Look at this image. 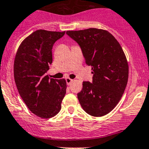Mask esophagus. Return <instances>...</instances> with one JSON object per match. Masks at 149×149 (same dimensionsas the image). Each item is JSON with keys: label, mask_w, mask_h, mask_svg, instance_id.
<instances>
[{"label": "esophagus", "mask_w": 149, "mask_h": 149, "mask_svg": "<svg viewBox=\"0 0 149 149\" xmlns=\"http://www.w3.org/2000/svg\"><path fill=\"white\" fill-rule=\"evenodd\" d=\"M65 81H66V83H67L68 85H70V84L73 82V80H72V79H70V78H66Z\"/></svg>", "instance_id": "obj_1"}]
</instances>
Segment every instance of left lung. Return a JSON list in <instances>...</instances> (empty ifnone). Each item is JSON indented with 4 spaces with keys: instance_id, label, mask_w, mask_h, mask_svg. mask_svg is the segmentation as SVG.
<instances>
[{
    "instance_id": "1",
    "label": "left lung",
    "mask_w": 149,
    "mask_h": 149,
    "mask_svg": "<svg viewBox=\"0 0 149 149\" xmlns=\"http://www.w3.org/2000/svg\"><path fill=\"white\" fill-rule=\"evenodd\" d=\"M81 47L86 64L91 66L92 82L84 81L77 94L82 108L91 116L110 112L120 100L128 79V63L120 45L107 30L90 28L67 31Z\"/></svg>"
}]
</instances>
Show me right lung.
<instances>
[{
    "mask_svg": "<svg viewBox=\"0 0 149 149\" xmlns=\"http://www.w3.org/2000/svg\"><path fill=\"white\" fill-rule=\"evenodd\" d=\"M65 32L37 30L22 41L15 57L18 91L29 109L42 118L48 119L60 112L66 93L65 79H49L45 74L52 62V46Z\"/></svg>",
    "mask_w": 149,
    "mask_h": 149,
    "instance_id": "obj_1",
    "label": "right lung"
}]
</instances>
